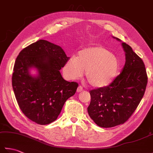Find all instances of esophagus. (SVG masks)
Segmentation results:
<instances>
[{
	"label": "esophagus",
	"instance_id": "34e87169",
	"mask_svg": "<svg viewBox=\"0 0 153 153\" xmlns=\"http://www.w3.org/2000/svg\"><path fill=\"white\" fill-rule=\"evenodd\" d=\"M82 91H83V87L82 86H79L78 87H77V93L82 92Z\"/></svg>",
	"mask_w": 153,
	"mask_h": 153
}]
</instances>
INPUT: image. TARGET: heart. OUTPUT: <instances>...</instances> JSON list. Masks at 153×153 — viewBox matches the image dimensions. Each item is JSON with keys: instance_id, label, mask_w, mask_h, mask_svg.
<instances>
[{"instance_id": "obj_1", "label": "heart", "mask_w": 153, "mask_h": 153, "mask_svg": "<svg viewBox=\"0 0 153 153\" xmlns=\"http://www.w3.org/2000/svg\"><path fill=\"white\" fill-rule=\"evenodd\" d=\"M120 63L114 54L101 46H93L79 51L65 64L63 71L66 77L77 79L85 76L93 87L100 88L109 85L119 72Z\"/></svg>"}]
</instances>
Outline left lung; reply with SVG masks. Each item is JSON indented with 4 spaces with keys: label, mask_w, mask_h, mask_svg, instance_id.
I'll return each mask as SVG.
<instances>
[{
    "label": "left lung",
    "mask_w": 153,
    "mask_h": 153,
    "mask_svg": "<svg viewBox=\"0 0 153 153\" xmlns=\"http://www.w3.org/2000/svg\"><path fill=\"white\" fill-rule=\"evenodd\" d=\"M122 46L126 56L122 73L108 86L89 91L91 102L87 111L94 122L102 128H112L126 122L141 102L147 84L141 58L129 45L122 43Z\"/></svg>",
    "instance_id": "8db88e82"
}]
</instances>
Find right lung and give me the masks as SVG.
Masks as SVG:
<instances>
[{
    "instance_id": "obj_1",
    "label": "right lung",
    "mask_w": 153,
    "mask_h": 153,
    "mask_svg": "<svg viewBox=\"0 0 153 153\" xmlns=\"http://www.w3.org/2000/svg\"><path fill=\"white\" fill-rule=\"evenodd\" d=\"M69 57L58 45L39 40L24 48L14 64L12 87L19 108L31 121L47 125L55 121L78 84L60 72ZM38 73L33 76L30 70Z\"/></svg>"
}]
</instances>
